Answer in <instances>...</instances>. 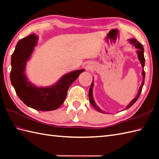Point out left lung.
Returning a JSON list of instances; mask_svg holds the SVG:
<instances>
[{
  "label": "left lung",
  "mask_w": 159,
  "mask_h": 159,
  "mask_svg": "<svg viewBox=\"0 0 159 159\" xmlns=\"http://www.w3.org/2000/svg\"><path fill=\"white\" fill-rule=\"evenodd\" d=\"M129 42L130 44H133L135 48L138 49L136 51V53L138 55V59H139V61H140V63L142 65V69H143L142 72V75L143 77V79H142L141 86H140V88H139L138 94L128 104H127V105L125 107V108L124 109V110L128 109L129 108H130L135 102L137 101V100L138 99L139 96H140V95L141 94L142 87H143V86H144V80H145V71L144 70V65H145V59H144V48H143V46L140 43V42H139L138 40H135V38H131V39H129ZM93 81H94V80H93ZM93 81H92V83L91 84V86L90 88V90H89V100H90V102L92 104V106L94 107L96 111L100 112V113H106L105 112H104L101 109H100V108L97 105V104H96V103L94 101V97H93V92H93L92 89H93V87H94V82H93Z\"/></svg>",
  "instance_id": "1"
}]
</instances>
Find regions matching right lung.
<instances>
[{
  "label": "right lung",
  "mask_w": 159,
  "mask_h": 159,
  "mask_svg": "<svg viewBox=\"0 0 159 159\" xmlns=\"http://www.w3.org/2000/svg\"><path fill=\"white\" fill-rule=\"evenodd\" d=\"M38 42V37L33 34L17 42L11 56V82L19 98L28 107L42 111L56 110L65 101L69 86L85 70L82 69L66 73L52 86H35L28 80L25 69Z\"/></svg>",
  "instance_id": "add662e5"
}]
</instances>
